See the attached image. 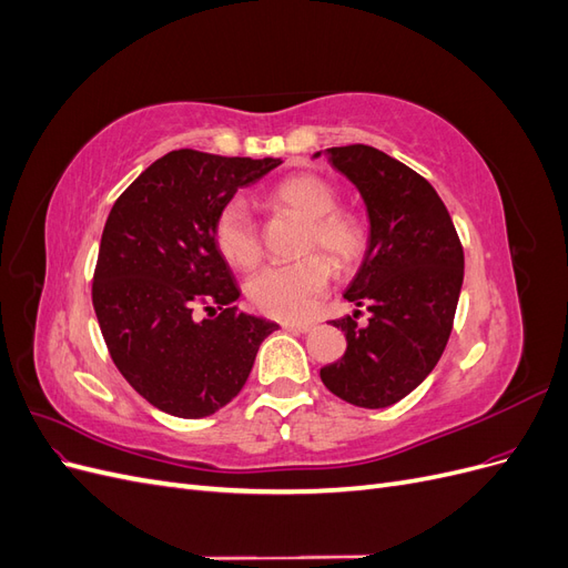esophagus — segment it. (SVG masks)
<instances>
[{"instance_id":"1","label":"esophagus","mask_w":568,"mask_h":568,"mask_svg":"<svg viewBox=\"0 0 568 568\" xmlns=\"http://www.w3.org/2000/svg\"><path fill=\"white\" fill-rule=\"evenodd\" d=\"M282 326L286 332H294V334H305V332L313 329L311 322H284Z\"/></svg>"}]
</instances>
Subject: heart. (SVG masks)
<instances>
[{
  "label": "heart",
  "mask_w": 568,
  "mask_h": 568,
  "mask_svg": "<svg viewBox=\"0 0 568 568\" xmlns=\"http://www.w3.org/2000/svg\"><path fill=\"white\" fill-rule=\"evenodd\" d=\"M270 199L307 220L305 248H324L336 261H353L363 251L365 230L355 215L336 211L334 189L315 175H291L270 192ZM215 246L234 267L248 270L261 261L263 244L248 205L232 199L215 217ZM332 282V263L324 255H307L298 263L267 265L246 284L255 311L277 320H301L313 311L315 298Z\"/></svg>",
  "instance_id": "b5f03b06"
}]
</instances>
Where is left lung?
<instances>
[{"label": "left lung", "instance_id": "1", "mask_svg": "<svg viewBox=\"0 0 568 568\" xmlns=\"http://www.w3.org/2000/svg\"><path fill=\"white\" fill-rule=\"evenodd\" d=\"M324 153L367 205V251L343 298L365 305L369 324L357 326L359 311L332 322L346 332L348 346L320 376L341 400L379 409L403 400L440 359L462 291L464 251L445 203L415 170L365 144Z\"/></svg>", "mask_w": 568, "mask_h": 568}]
</instances>
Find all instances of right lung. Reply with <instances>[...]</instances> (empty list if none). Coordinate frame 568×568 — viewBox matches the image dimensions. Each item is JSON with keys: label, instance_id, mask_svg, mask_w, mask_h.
I'll list each match as a JSON object with an SVG mask.
<instances>
[{"label": "right lung", "instance_id": "right-lung-1", "mask_svg": "<svg viewBox=\"0 0 568 568\" xmlns=\"http://www.w3.org/2000/svg\"><path fill=\"white\" fill-rule=\"evenodd\" d=\"M280 159L170 151L118 196L101 234L92 303L115 367L153 407L209 417L244 388L277 322L236 311L215 217Z\"/></svg>", "mask_w": 568, "mask_h": 568}]
</instances>
